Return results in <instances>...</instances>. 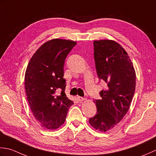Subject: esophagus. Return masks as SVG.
<instances>
[{"mask_svg":"<svg viewBox=\"0 0 156 156\" xmlns=\"http://www.w3.org/2000/svg\"><path fill=\"white\" fill-rule=\"evenodd\" d=\"M77 99L79 101H84L85 100V98H83V97H81V96H77Z\"/></svg>","mask_w":156,"mask_h":156,"instance_id":"1","label":"esophagus"}]
</instances>
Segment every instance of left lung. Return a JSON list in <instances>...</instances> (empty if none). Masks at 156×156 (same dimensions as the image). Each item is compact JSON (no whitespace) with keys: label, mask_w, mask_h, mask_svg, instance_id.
<instances>
[{"label":"left lung","mask_w":156,"mask_h":156,"mask_svg":"<svg viewBox=\"0 0 156 156\" xmlns=\"http://www.w3.org/2000/svg\"><path fill=\"white\" fill-rule=\"evenodd\" d=\"M94 60L97 74L106 82V90L100 92L101 100H95L97 113L89 119L92 127L106 132L116 126L131 106L135 91L136 74L125 49L115 41H94Z\"/></svg>","instance_id":"1"}]
</instances>
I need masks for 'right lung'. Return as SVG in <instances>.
<instances>
[{
    "label": "right lung",
    "instance_id": "right-lung-1",
    "mask_svg": "<svg viewBox=\"0 0 156 156\" xmlns=\"http://www.w3.org/2000/svg\"><path fill=\"white\" fill-rule=\"evenodd\" d=\"M76 44L62 39L48 41L28 63L25 74L27 98L35 119L44 129L59 128L73 104L65 94L63 68L66 56Z\"/></svg>",
    "mask_w": 156,
    "mask_h": 156
}]
</instances>
